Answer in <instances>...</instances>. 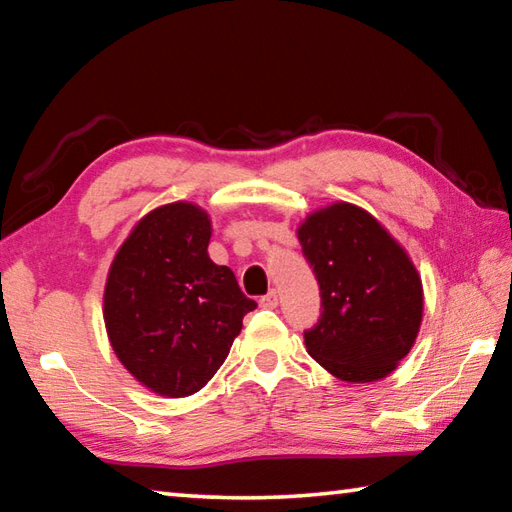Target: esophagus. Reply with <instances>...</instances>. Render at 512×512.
<instances>
[{"instance_id":"obj_1","label":"esophagus","mask_w":512,"mask_h":512,"mask_svg":"<svg viewBox=\"0 0 512 512\" xmlns=\"http://www.w3.org/2000/svg\"><path fill=\"white\" fill-rule=\"evenodd\" d=\"M277 303H279V299H277V292H275V290H270L268 295H264L262 299H259V306H262V308H270V310L277 308Z\"/></svg>"}]
</instances>
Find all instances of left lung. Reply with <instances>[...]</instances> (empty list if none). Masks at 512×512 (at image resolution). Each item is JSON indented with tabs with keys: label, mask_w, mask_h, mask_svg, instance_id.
<instances>
[{
	"label": "left lung",
	"mask_w": 512,
	"mask_h": 512,
	"mask_svg": "<svg viewBox=\"0 0 512 512\" xmlns=\"http://www.w3.org/2000/svg\"><path fill=\"white\" fill-rule=\"evenodd\" d=\"M299 242L321 290V317L303 332L308 354L347 383L396 369L422 321V281L378 220L339 202L306 217Z\"/></svg>",
	"instance_id": "obj_1"
}]
</instances>
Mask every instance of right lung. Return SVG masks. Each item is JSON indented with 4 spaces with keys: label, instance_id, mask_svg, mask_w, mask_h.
Here are the masks:
<instances>
[{
    "label": "right lung",
    "instance_id": "right-lung-1",
    "mask_svg": "<svg viewBox=\"0 0 512 512\" xmlns=\"http://www.w3.org/2000/svg\"><path fill=\"white\" fill-rule=\"evenodd\" d=\"M211 220L173 202L140 220L118 248L103 317L118 361L160 396L200 391L226 361L244 314L257 308L231 268L211 262Z\"/></svg>",
    "mask_w": 512,
    "mask_h": 512
}]
</instances>
